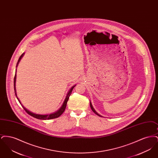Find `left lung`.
Returning <instances> with one entry per match:
<instances>
[{
	"label": "left lung",
	"instance_id": "obj_1",
	"mask_svg": "<svg viewBox=\"0 0 158 158\" xmlns=\"http://www.w3.org/2000/svg\"><path fill=\"white\" fill-rule=\"evenodd\" d=\"M90 108H91V109H92V111L94 112V113H95L97 115H98V116H99V117H102L101 115H100L99 114H98V113H97L96 111H95V110L94 109V108H93V106H92V104H91V102H90Z\"/></svg>",
	"mask_w": 158,
	"mask_h": 158
}]
</instances>
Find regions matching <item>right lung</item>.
<instances>
[{"mask_svg":"<svg viewBox=\"0 0 158 158\" xmlns=\"http://www.w3.org/2000/svg\"><path fill=\"white\" fill-rule=\"evenodd\" d=\"M23 54H24V53H23V54L20 56V57L19 58L18 61V62H17V64H16V67H17V66H18V63H19V61L21 60V58L23 57ZM14 90H15V95L16 96V89H15L16 73H15V77H14ZM75 86H73V87L70 89V90L69 91L68 95H67L66 97L65 98V100H64V102H63V105L61 106V107L60 108V110H59L57 112H56L55 113L51 114H48V115H40V114H34V113H31V111H28V110H27V109H26V108H25V107H24V106L21 104V102H20L19 99L17 97V96H16V98L18 99V101L19 102V103H20V104H21V105L23 106V108L24 109V110H25L27 113H28L29 115H30L31 116H32V117H34V118H35L39 119V120H50V119L56 118H57V117H60V115H61L63 113V112L64 111V110H65V109H66V104H67V102H68V99H69V98L70 95H71L72 92V90H73V89L74 88V87H75Z\"/></svg>","mask_w":158,"mask_h":158,"instance_id":"add662e5","label":"right lung"}]
</instances>
